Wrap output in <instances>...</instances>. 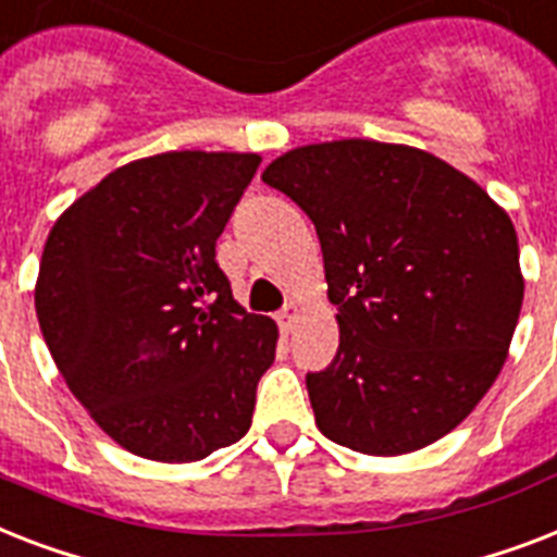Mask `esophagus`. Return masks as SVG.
Wrapping results in <instances>:
<instances>
[{
  "instance_id": "obj_1",
  "label": "esophagus",
  "mask_w": 557,
  "mask_h": 557,
  "mask_svg": "<svg viewBox=\"0 0 557 557\" xmlns=\"http://www.w3.org/2000/svg\"><path fill=\"white\" fill-rule=\"evenodd\" d=\"M301 315V305L299 301H290V305L284 307L282 313H278V327H282L284 333H290L293 327H296V322H299Z\"/></svg>"
}]
</instances>
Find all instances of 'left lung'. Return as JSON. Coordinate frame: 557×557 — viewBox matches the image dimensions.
<instances>
[{
	"label": "left lung",
	"mask_w": 557,
	"mask_h": 557,
	"mask_svg": "<svg viewBox=\"0 0 557 557\" xmlns=\"http://www.w3.org/2000/svg\"><path fill=\"white\" fill-rule=\"evenodd\" d=\"M261 181L305 209L322 244L339 350L307 373L324 437L411 455L455 431L509 356L523 305L518 233L478 181L417 146H296Z\"/></svg>",
	"instance_id": "obj_1"
}]
</instances>
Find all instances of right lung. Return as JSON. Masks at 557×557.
I'll use <instances>...</instances> for the list:
<instances>
[{"label":"right lung","instance_id":"1","mask_svg":"<svg viewBox=\"0 0 557 557\" xmlns=\"http://www.w3.org/2000/svg\"><path fill=\"white\" fill-rule=\"evenodd\" d=\"M256 152L132 160L48 233L34 305L57 371L117 446L195 462L250 431L278 327L233 299L215 242Z\"/></svg>","mask_w":557,"mask_h":557}]
</instances>
